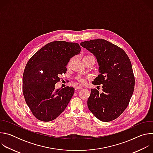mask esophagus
Segmentation results:
<instances>
[{
	"instance_id": "34e87169",
	"label": "esophagus",
	"mask_w": 153,
	"mask_h": 153,
	"mask_svg": "<svg viewBox=\"0 0 153 153\" xmlns=\"http://www.w3.org/2000/svg\"><path fill=\"white\" fill-rule=\"evenodd\" d=\"M83 88L82 86H76V88H75V90H76V91H77V90H81V89H82Z\"/></svg>"
}]
</instances>
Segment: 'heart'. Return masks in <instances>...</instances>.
Segmentation results:
<instances>
[{
  "mask_svg": "<svg viewBox=\"0 0 153 153\" xmlns=\"http://www.w3.org/2000/svg\"><path fill=\"white\" fill-rule=\"evenodd\" d=\"M83 59H93L95 60L94 57L93 56H91V55H86V56H85L83 57ZM70 62H69V63H68V66H70ZM79 81L80 83H85L86 80H85V79H83V78H82V79H80L79 80Z\"/></svg>",
  "mask_w": 153,
  "mask_h": 153,
  "instance_id": "heart-1",
  "label": "heart"
}]
</instances>
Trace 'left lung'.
<instances>
[{
    "label": "left lung",
    "instance_id": "left-lung-1",
    "mask_svg": "<svg viewBox=\"0 0 153 153\" xmlns=\"http://www.w3.org/2000/svg\"><path fill=\"white\" fill-rule=\"evenodd\" d=\"M97 58L100 74L94 85H103L102 93L91 89L87 101L90 111L99 120L110 122L119 117L133 95L135 77L131 63L125 51L105 39L80 43Z\"/></svg>",
    "mask_w": 153,
    "mask_h": 153
}]
</instances>
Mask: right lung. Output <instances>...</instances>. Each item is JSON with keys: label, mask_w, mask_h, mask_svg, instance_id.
Masks as SVG:
<instances>
[{"label": "right lung", "mask_w": 153, "mask_h": 153, "mask_svg": "<svg viewBox=\"0 0 153 153\" xmlns=\"http://www.w3.org/2000/svg\"><path fill=\"white\" fill-rule=\"evenodd\" d=\"M77 43L51 42L28 61L23 74L22 91L33 116L39 120L56 119L66 108L74 92L72 86L55 89L60 75L67 71L70 59L80 51Z\"/></svg>", "instance_id": "1"}]
</instances>
